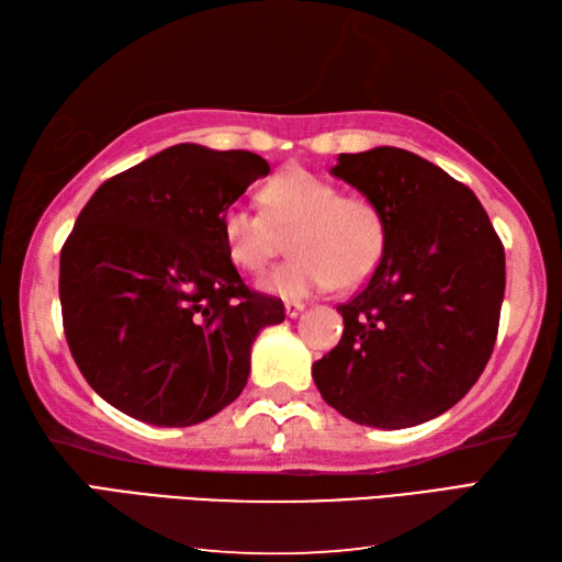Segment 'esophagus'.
<instances>
[{
  "instance_id": "obj_1",
  "label": "esophagus",
  "mask_w": 562,
  "mask_h": 562,
  "mask_svg": "<svg viewBox=\"0 0 562 562\" xmlns=\"http://www.w3.org/2000/svg\"><path fill=\"white\" fill-rule=\"evenodd\" d=\"M305 311V305L303 303H297V301H285V315L289 317H297Z\"/></svg>"
}]
</instances>
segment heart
I'll return each instance as SVG.
<instances>
[{"label":"heart","mask_w":562,"mask_h":562,"mask_svg":"<svg viewBox=\"0 0 562 562\" xmlns=\"http://www.w3.org/2000/svg\"><path fill=\"white\" fill-rule=\"evenodd\" d=\"M265 213L227 205L221 235L233 265L261 273L279 255L281 235H291L293 259L273 269L261 289L283 297H305L335 289H357L381 265L387 227L369 196L339 193L331 181L291 167L261 189Z\"/></svg>","instance_id":"obj_1"}]
</instances>
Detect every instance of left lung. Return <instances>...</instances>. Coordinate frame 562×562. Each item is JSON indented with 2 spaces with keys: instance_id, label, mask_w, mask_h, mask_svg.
<instances>
[{
  "instance_id": "1",
  "label": "left lung",
  "mask_w": 562,
  "mask_h": 562,
  "mask_svg": "<svg viewBox=\"0 0 562 562\" xmlns=\"http://www.w3.org/2000/svg\"><path fill=\"white\" fill-rule=\"evenodd\" d=\"M331 175L385 215L381 265L341 303L339 345L313 363L325 403L366 427L403 429L461 400L495 349L505 247L475 193L400 147L339 155Z\"/></svg>"
}]
</instances>
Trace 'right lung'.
<instances>
[{
  "mask_svg": "<svg viewBox=\"0 0 562 562\" xmlns=\"http://www.w3.org/2000/svg\"><path fill=\"white\" fill-rule=\"evenodd\" d=\"M267 159L181 143L106 179L60 251L67 347L109 405L189 427L243 393L261 327L281 297L251 291L227 257L221 217Z\"/></svg>",
  "mask_w": 562,
  "mask_h": 562,
  "instance_id": "obj_1",
  "label": "right lung"
}]
</instances>
